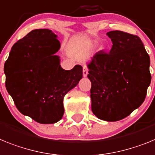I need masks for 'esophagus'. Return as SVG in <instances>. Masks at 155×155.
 Wrapping results in <instances>:
<instances>
[{"instance_id":"34e87169","label":"esophagus","mask_w":155,"mask_h":155,"mask_svg":"<svg viewBox=\"0 0 155 155\" xmlns=\"http://www.w3.org/2000/svg\"><path fill=\"white\" fill-rule=\"evenodd\" d=\"M83 74L84 77L87 76V74H88V68L87 66L83 67Z\"/></svg>"}]
</instances>
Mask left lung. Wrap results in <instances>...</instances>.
I'll use <instances>...</instances> for the list:
<instances>
[{
    "mask_svg": "<svg viewBox=\"0 0 155 155\" xmlns=\"http://www.w3.org/2000/svg\"><path fill=\"white\" fill-rule=\"evenodd\" d=\"M109 53L97 52L88 64L91 109L98 118L121 120L144 101L151 81L150 57L140 38L122 31H110Z\"/></svg>",
    "mask_w": 155,
    "mask_h": 155,
    "instance_id": "1",
    "label": "left lung"
}]
</instances>
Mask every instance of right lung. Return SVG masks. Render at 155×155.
<instances>
[{
	"mask_svg": "<svg viewBox=\"0 0 155 155\" xmlns=\"http://www.w3.org/2000/svg\"><path fill=\"white\" fill-rule=\"evenodd\" d=\"M48 29H34L12 46L5 63V87L18 111L41 124L58 122L64 95L83 77V68L64 70L54 54L61 44Z\"/></svg>",
	"mask_w": 155,
	"mask_h": 155,
	"instance_id": "obj_1",
	"label": "right lung"
}]
</instances>
